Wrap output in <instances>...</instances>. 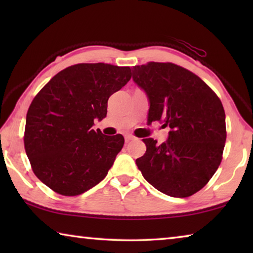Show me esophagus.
Listing matches in <instances>:
<instances>
[{
  "label": "esophagus",
  "instance_id": "esophagus-1",
  "mask_svg": "<svg viewBox=\"0 0 253 253\" xmlns=\"http://www.w3.org/2000/svg\"><path fill=\"white\" fill-rule=\"evenodd\" d=\"M132 139H135V136H132L130 134H126L125 135V140H126V142H130V140H132Z\"/></svg>",
  "mask_w": 253,
  "mask_h": 253
}]
</instances>
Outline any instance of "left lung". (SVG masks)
Masks as SVG:
<instances>
[{
    "instance_id": "left-lung-1",
    "label": "left lung",
    "mask_w": 253,
    "mask_h": 253,
    "mask_svg": "<svg viewBox=\"0 0 253 253\" xmlns=\"http://www.w3.org/2000/svg\"><path fill=\"white\" fill-rule=\"evenodd\" d=\"M132 80L148 97L147 123L169 127V138L161 145L143 139L146 153L136 160L137 168L162 193L193 195L222 161L226 129L221 100L200 77L170 62L135 66Z\"/></svg>"
}]
</instances>
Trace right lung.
<instances>
[{"label": "right lung", "instance_id": "add662e5", "mask_svg": "<svg viewBox=\"0 0 253 253\" xmlns=\"http://www.w3.org/2000/svg\"><path fill=\"white\" fill-rule=\"evenodd\" d=\"M131 78L129 67L79 63L55 75L27 114L24 147L37 177L57 193H84L106 177L124 146L123 135L95 131L108 98Z\"/></svg>", "mask_w": 253, "mask_h": 253}]
</instances>
